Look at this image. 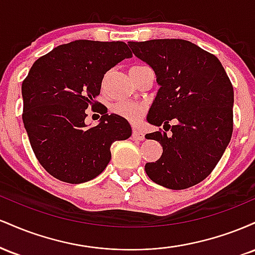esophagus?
Segmentation results:
<instances>
[{"label":"esophagus","instance_id":"esophagus-1","mask_svg":"<svg viewBox=\"0 0 255 255\" xmlns=\"http://www.w3.org/2000/svg\"><path fill=\"white\" fill-rule=\"evenodd\" d=\"M131 137H133L134 140H144L145 135L141 130L137 129V128H134L133 134H131Z\"/></svg>","mask_w":255,"mask_h":255}]
</instances>
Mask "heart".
I'll return each mask as SVG.
<instances>
[{
  "instance_id": "b5f03b06",
  "label": "heart",
  "mask_w": 255,
  "mask_h": 255,
  "mask_svg": "<svg viewBox=\"0 0 255 255\" xmlns=\"http://www.w3.org/2000/svg\"><path fill=\"white\" fill-rule=\"evenodd\" d=\"M113 111L116 115L121 116V118L126 119L127 121L131 122V124H136V122L141 119V116L145 114L146 107L145 104L137 103V102L121 101L114 105Z\"/></svg>"
}]
</instances>
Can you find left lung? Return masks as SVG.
<instances>
[{
    "label": "left lung",
    "instance_id": "1",
    "mask_svg": "<svg viewBox=\"0 0 255 255\" xmlns=\"http://www.w3.org/2000/svg\"><path fill=\"white\" fill-rule=\"evenodd\" d=\"M137 58L151 67L159 85L147 122L172 131H153L163 147L156 162L146 163L153 182L186 189L205 180L217 165L233 134L234 89L215 55L183 39L128 42ZM178 124L172 128L169 121ZM168 128V130H169Z\"/></svg>",
    "mask_w": 255,
    "mask_h": 255
}]
</instances>
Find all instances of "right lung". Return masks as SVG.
Masks as SVG:
<instances>
[{
  "label": "right lung",
  "instance_id": "add662e5",
  "mask_svg": "<svg viewBox=\"0 0 255 255\" xmlns=\"http://www.w3.org/2000/svg\"><path fill=\"white\" fill-rule=\"evenodd\" d=\"M131 51L124 42L79 39L39 57L22 81V121L38 162L67 183L97 177L111 159L110 146L131 135L128 121L109 115L95 99L109 69ZM91 106L102 114L96 128L84 124Z\"/></svg>",
  "mask_w": 255,
  "mask_h": 255
}]
</instances>
